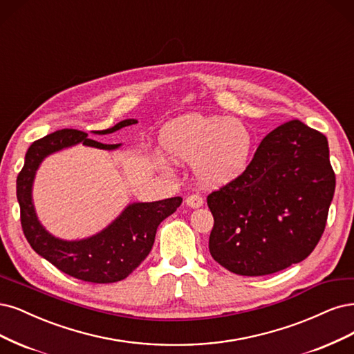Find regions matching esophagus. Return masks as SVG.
I'll list each match as a JSON object with an SVG mask.
<instances>
[{"label":"esophagus","instance_id":"34e87169","mask_svg":"<svg viewBox=\"0 0 354 354\" xmlns=\"http://www.w3.org/2000/svg\"><path fill=\"white\" fill-rule=\"evenodd\" d=\"M186 205L189 206V208H201V206L203 205V199L202 196H199V194H190V196L186 198Z\"/></svg>","mask_w":354,"mask_h":354}]
</instances>
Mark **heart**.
I'll return each instance as SVG.
<instances>
[{
	"instance_id": "b5f03b06",
	"label": "heart",
	"mask_w": 354,
	"mask_h": 354,
	"mask_svg": "<svg viewBox=\"0 0 354 354\" xmlns=\"http://www.w3.org/2000/svg\"><path fill=\"white\" fill-rule=\"evenodd\" d=\"M162 151L176 162H193V176L203 187L218 189L237 180L253 151L250 129L236 118L187 114L161 130ZM162 162V158H156Z\"/></svg>"
}]
</instances>
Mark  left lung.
<instances>
[{"mask_svg":"<svg viewBox=\"0 0 354 354\" xmlns=\"http://www.w3.org/2000/svg\"><path fill=\"white\" fill-rule=\"evenodd\" d=\"M335 190L326 138L299 120L278 126L246 171L212 192V258L225 270L259 277L306 259L325 230Z\"/></svg>","mask_w":354,"mask_h":354,"instance_id":"8db88e82","label":"left lung"}]
</instances>
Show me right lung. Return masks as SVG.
Returning a JSON list of instances; mask_svg holds the SVG:
<instances>
[{"instance_id":"add662e5","label":"right lung","mask_w":354,"mask_h":354,"mask_svg":"<svg viewBox=\"0 0 354 354\" xmlns=\"http://www.w3.org/2000/svg\"><path fill=\"white\" fill-rule=\"evenodd\" d=\"M136 123L138 120L129 118L120 121L111 129L92 133L109 135ZM77 143L105 151H113L121 146V143L105 145L88 139V133L75 129L58 130L33 142L17 176L21 228L32 249L59 271L88 283H117L129 277L145 261L153 246L158 225L176 212L183 199L176 196L156 202L130 203L108 227L82 240H63L53 236L36 215L32 199L33 180L48 155Z\"/></svg>"}]
</instances>
